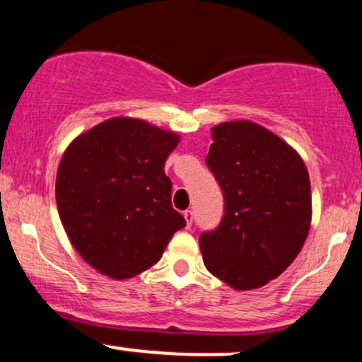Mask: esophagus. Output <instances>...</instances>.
I'll return each mask as SVG.
<instances>
[{"label":"esophagus","mask_w":362,"mask_h":362,"mask_svg":"<svg viewBox=\"0 0 362 362\" xmlns=\"http://www.w3.org/2000/svg\"><path fill=\"white\" fill-rule=\"evenodd\" d=\"M184 218H185V221H187V228L192 226V221H194V213H192V211L187 209L185 213H184Z\"/></svg>","instance_id":"34e87169"}]
</instances>
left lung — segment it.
Masks as SVG:
<instances>
[{
  "mask_svg": "<svg viewBox=\"0 0 362 362\" xmlns=\"http://www.w3.org/2000/svg\"><path fill=\"white\" fill-rule=\"evenodd\" d=\"M211 131L206 163L223 190L224 216L199 236L202 259L233 289L262 288L289 267L308 236V170L286 141L250 120Z\"/></svg>",
  "mask_w": 362,
  "mask_h": 362,
  "instance_id": "1",
  "label": "left lung"
}]
</instances>
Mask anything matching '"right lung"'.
I'll list each match as a JSON object with an SVG mask.
<instances>
[{
	"mask_svg": "<svg viewBox=\"0 0 362 362\" xmlns=\"http://www.w3.org/2000/svg\"><path fill=\"white\" fill-rule=\"evenodd\" d=\"M178 134L114 117L83 132L61 158L56 202L76 252L112 279L155 265L185 219L172 207L165 161Z\"/></svg>",
	"mask_w": 362,
	"mask_h": 362,
	"instance_id": "right-lung-1",
	"label": "right lung"
}]
</instances>
